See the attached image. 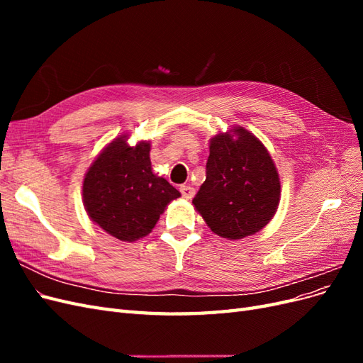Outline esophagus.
I'll use <instances>...</instances> for the list:
<instances>
[{"instance_id":"34e87169","label":"esophagus","mask_w":363,"mask_h":363,"mask_svg":"<svg viewBox=\"0 0 363 363\" xmlns=\"http://www.w3.org/2000/svg\"><path fill=\"white\" fill-rule=\"evenodd\" d=\"M180 192L183 195V199H186V200H191L195 194L194 188H191V186H184V184L180 186Z\"/></svg>"}]
</instances>
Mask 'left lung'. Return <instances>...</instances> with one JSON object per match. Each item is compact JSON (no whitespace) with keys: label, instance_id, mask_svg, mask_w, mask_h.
I'll return each instance as SVG.
<instances>
[{"label":"left lung","instance_id":"left-lung-1","mask_svg":"<svg viewBox=\"0 0 363 363\" xmlns=\"http://www.w3.org/2000/svg\"><path fill=\"white\" fill-rule=\"evenodd\" d=\"M206 180L192 200L213 233L242 239L265 227L280 201V179L268 150L242 127L211 139Z\"/></svg>","mask_w":363,"mask_h":363}]
</instances>
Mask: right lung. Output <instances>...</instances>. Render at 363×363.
I'll list each match as a JSON object with an SVG mask.
<instances>
[{"instance_id": "obj_1", "label": "right lung", "mask_w": 363, "mask_h": 363, "mask_svg": "<svg viewBox=\"0 0 363 363\" xmlns=\"http://www.w3.org/2000/svg\"><path fill=\"white\" fill-rule=\"evenodd\" d=\"M180 192L152 174L150 142L130 147L124 136L112 140L87 169L83 203L87 215L113 238L133 242L147 236Z\"/></svg>"}]
</instances>
